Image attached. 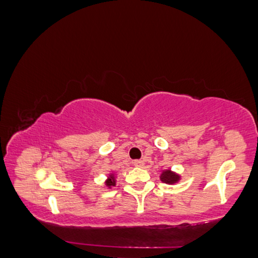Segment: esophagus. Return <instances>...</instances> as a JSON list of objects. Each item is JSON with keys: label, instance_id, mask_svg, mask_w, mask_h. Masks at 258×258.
Here are the masks:
<instances>
[{"label": "esophagus", "instance_id": "obj_1", "mask_svg": "<svg viewBox=\"0 0 258 258\" xmlns=\"http://www.w3.org/2000/svg\"><path fill=\"white\" fill-rule=\"evenodd\" d=\"M143 161L142 160H135L134 161V162H133V165L134 166H139V168H140V166H143Z\"/></svg>", "mask_w": 258, "mask_h": 258}]
</instances>
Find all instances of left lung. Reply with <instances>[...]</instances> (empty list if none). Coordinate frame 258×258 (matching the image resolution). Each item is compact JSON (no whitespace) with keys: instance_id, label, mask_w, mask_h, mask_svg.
Segmentation results:
<instances>
[{"instance_id":"left-lung-1","label":"left lung","mask_w":258,"mask_h":258,"mask_svg":"<svg viewBox=\"0 0 258 258\" xmlns=\"http://www.w3.org/2000/svg\"><path fill=\"white\" fill-rule=\"evenodd\" d=\"M160 179L162 182H164L166 184H174L180 180V175L169 169V170L162 171V173H161V175H160Z\"/></svg>"}]
</instances>
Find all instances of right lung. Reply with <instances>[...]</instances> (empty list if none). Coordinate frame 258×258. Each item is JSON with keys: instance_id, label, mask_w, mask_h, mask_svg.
I'll use <instances>...</instances> for the list:
<instances>
[{"instance_id": "right-lung-1", "label": "right lung", "mask_w": 258, "mask_h": 258, "mask_svg": "<svg viewBox=\"0 0 258 258\" xmlns=\"http://www.w3.org/2000/svg\"><path fill=\"white\" fill-rule=\"evenodd\" d=\"M105 184L106 186H108V188H112V186H114L116 184V180H115V174L110 173L109 176L107 178V180L105 181Z\"/></svg>"}]
</instances>
